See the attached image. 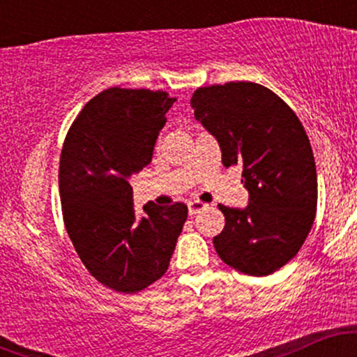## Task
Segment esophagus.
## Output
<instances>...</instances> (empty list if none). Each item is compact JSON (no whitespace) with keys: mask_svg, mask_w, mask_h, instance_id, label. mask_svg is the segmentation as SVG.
Masks as SVG:
<instances>
[{"mask_svg":"<svg viewBox=\"0 0 357 357\" xmlns=\"http://www.w3.org/2000/svg\"><path fill=\"white\" fill-rule=\"evenodd\" d=\"M206 208H210V204L203 203V202H190L188 203V211H190V215H196V213H202L206 210Z\"/></svg>","mask_w":357,"mask_h":357,"instance_id":"obj_1","label":"esophagus"}]
</instances>
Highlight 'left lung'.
<instances>
[{
	"label": "left lung",
	"mask_w": 357,
	"mask_h": 357,
	"mask_svg": "<svg viewBox=\"0 0 357 357\" xmlns=\"http://www.w3.org/2000/svg\"><path fill=\"white\" fill-rule=\"evenodd\" d=\"M196 121L216 137L225 167H243L245 210L218 204L225 228L213 238L227 265L270 275L297 255L317 210V171L304 126L275 92L253 82L195 90Z\"/></svg>",
	"instance_id": "left-lung-1"
}]
</instances>
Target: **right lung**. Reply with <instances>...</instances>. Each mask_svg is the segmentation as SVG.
I'll return each instance as SVG.
<instances>
[{
    "label": "right lung",
    "mask_w": 357,
    "mask_h": 357,
    "mask_svg": "<svg viewBox=\"0 0 357 357\" xmlns=\"http://www.w3.org/2000/svg\"><path fill=\"white\" fill-rule=\"evenodd\" d=\"M162 90L110 87L72 122L60 154L63 223L90 275L121 294H136L166 273L188 206L147 203L134 213L129 178L153 159L166 112Z\"/></svg>",
    "instance_id": "right-lung-1"
}]
</instances>
